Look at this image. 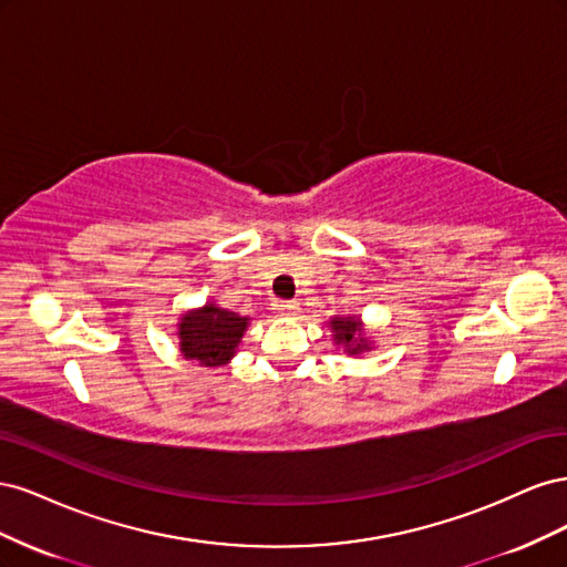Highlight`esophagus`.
Returning a JSON list of instances; mask_svg holds the SVG:
<instances>
[{
    "mask_svg": "<svg viewBox=\"0 0 567 567\" xmlns=\"http://www.w3.org/2000/svg\"><path fill=\"white\" fill-rule=\"evenodd\" d=\"M277 310H279L281 315H286V317H293V315L298 312V302H293V300L279 302V305H277Z\"/></svg>",
    "mask_w": 567,
    "mask_h": 567,
    "instance_id": "34e87169",
    "label": "esophagus"
}]
</instances>
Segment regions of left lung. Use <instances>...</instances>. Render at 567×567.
<instances>
[{
    "instance_id": "8db88e82",
    "label": "left lung",
    "mask_w": 567,
    "mask_h": 567,
    "mask_svg": "<svg viewBox=\"0 0 567 567\" xmlns=\"http://www.w3.org/2000/svg\"><path fill=\"white\" fill-rule=\"evenodd\" d=\"M329 329L333 336V346L350 357H359V354L373 350V340L367 331L362 317H357V315L331 317Z\"/></svg>"
}]
</instances>
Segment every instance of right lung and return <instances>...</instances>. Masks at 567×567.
I'll use <instances>...</instances> for the list:
<instances>
[{"label": "right lung", "instance_id": "right-lung-1", "mask_svg": "<svg viewBox=\"0 0 567 567\" xmlns=\"http://www.w3.org/2000/svg\"><path fill=\"white\" fill-rule=\"evenodd\" d=\"M248 326L250 317L225 310L215 298H210L203 307H194V310L179 315V352L186 362H196L205 369L225 367L236 357Z\"/></svg>", "mask_w": 567, "mask_h": 567}]
</instances>
